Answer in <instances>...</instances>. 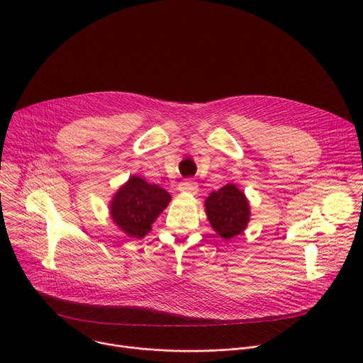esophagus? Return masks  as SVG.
<instances>
[{
    "label": "esophagus",
    "mask_w": 363,
    "mask_h": 363,
    "mask_svg": "<svg viewBox=\"0 0 363 363\" xmlns=\"http://www.w3.org/2000/svg\"><path fill=\"white\" fill-rule=\"evenodd\" d=\"M178 189H179V192H182V194L195 195V194L198 192V184L194 182V181L185 179V181H182V182L178 185Z\"/></svg>",
    "instance_id": "1"
}]
</instances>
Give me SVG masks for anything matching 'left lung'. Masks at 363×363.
<instances>
[{"label": "left lung", "mask_w": 363, "mask_h": 363, "mask_svg": "<svg viewBox=\"0 0 363 363\" xmlns=\"http://www.w3.org/2000/svg\"><path fill=\"white\" fill-rule=\"evenodd\" d=\"M203 205L213 230L225 241L244 233L250 223V201L234 184L213 191Z\"/></svg>", "instance_id": "obj_1"}]
</instances>
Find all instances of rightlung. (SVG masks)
I'll list each match as a JSON object with an SVG mask.
<instances>
[{"label":"right lung","instance_id":"right-lung-1","mask_svg":"<svg viewBox=\"0 0 363 363\" xmlns=\"http://www.w3.org/2000/svg\"><path fill=\"white\" fill-rule=\"evenodd\" d=\"M171 202V194L157 184L132 175L113 194L109 214L115 225L129 238H143Z\"/></svg>","mask_w":363,"mask_h":363}]
</instances>
